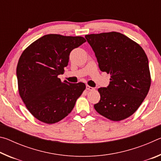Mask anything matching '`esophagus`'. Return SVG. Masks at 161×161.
Instances as JSON below:
<instances>
[{"label":"esophagus","mask_w":161,"mask_h":161,"mask_svg":"<svg viewBox=\"0 0 161 161\" xmlns=\"http://www.w3.org/2000/svg\"><path fill=\"white\" fill-rule=\"evenodd\" d=\"M86 88L87 90H89V91H94V87H92V86H89V85H86Z\"/></svg>","instance_id":"esophagus-1"}]
</instances>
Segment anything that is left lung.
<instances>
[{"mask_svg":"<svg viewBox=\"0 0 161 161\" xmlns=\"http://www.w3.org/2000/svg\"><path fill=\"white\" fill-rule=\"evenodd\" d=\"M101 71L110 74L107 87L98 89L100 101L94 108L114 121L136 112L148 93L151 78L148 59L143 48L117 32L86 35Z\"/></svg>","mask_w":161,"mask_h":161,"instance_id":"left-lung-1","label":"left lung"}]
</instances>
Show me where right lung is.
<instances>
[{
	"label": "right lung",
	"instance_id": "add662e5",
	"mask_svg": "<svg viewBox=\"0 0 161 161\" xmlns=\"http://www.w3.org/2000/svg\"><path fill=\"white\" fill-rule=\"evenodd\" d=\"M86 42L81 36L46 35L23 52L16 73L19 94L35 118L45 124L57 123L74 108L86 89L85 84L62 81L73 49Z\"/></svg>",
	"mask_w": 161,
	"mask_h": 161
}]
</instances>
